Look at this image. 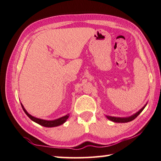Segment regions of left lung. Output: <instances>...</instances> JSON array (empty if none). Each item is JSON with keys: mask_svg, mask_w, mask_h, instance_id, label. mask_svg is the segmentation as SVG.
<instances>
[{"mask_svg": "<svg viewBox=\"0 0 161 161\" xmlns=\"http://www.w3.org/2000/svg\"><path fill=\"white\" fill-rule=\"evenodd\" d=\"M144 108L145 106L143 107L139 111V112H137L136 113L134 114V115L129 117V118H115V117H111V116H106V117L108 119H110V120L115 122H128L135 119L136 117L142 112V110L144 109Z\"/></svg>", "mask_w": 161, "mask_h": 161, "instance_id": "obj_1", "label": "left lung"}]
</instances>
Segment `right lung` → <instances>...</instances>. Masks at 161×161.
I'll return each mask as SVG.
<instances>
[{
	"mask_svg": "<svg viewBox=\"0 0 161 161\" xmlns=\"http://www.w3.org/2000/svg\"><path fill=\"white\" fill-rule=\"evenodd\" d=\"M21 106H22L23 110H24L25 113H26V115H27L29 117V118H30L31 119V120H33L34 122H36V123L42 125V126H43V127H53L59 126V125L63 124L64 122H65L67 120V119L69 118V115H67L65 116L62 117V118H60L55 119V120H45V119H39V118H34V117L31 116V115H30V114H29L27 112V110L25 109V108H24V106H22V104H21Z\"/></svg>",
	"mask_w": 161,
	"mask_h": 161,
	"instance_id": "1",
	"label": "right lung"
}]
</instances>
